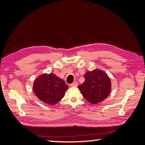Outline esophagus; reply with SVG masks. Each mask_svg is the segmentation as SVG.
<instances>
[{
	"mask_svg": "<svg viewBox=\"0 0 145 145\" xmlns=\"http://www.w3.org/2000/svg\"><path fill=\"white\" fill-rule=\"evenodd\" d=\"M70 86L72 87H76L78 86V83L76 82H73V83H72V84L70 85Z\"/></svg>",
	"mask_w": 145,
	"mask_h": 145,
	"instance_id": "obj_1",
	"label": "esophagus"
}]
</instances>
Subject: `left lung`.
<instances>
[{"label":"left lung","instance_id":"left-lung-1","mask_svg":"<svg viewBox=\"0 0 145 145\" xmlns=\"http://www.w3.org/2000/svg\"><path fill=\"white\" fill-rule=\"evenodd\" d=\"M85 82L78 88L89 103L97 104L108 96L112 84L109 76L103 70L95 69L84 75Z\"/></svg>","mask_w":145,"mask_h":145}]
</instances>
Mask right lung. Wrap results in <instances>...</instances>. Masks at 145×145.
<instances>
[{
	"label": "right lung",
	"instance_id": "right-lung-1",
	"mask_svg": "<svg viewBox=\"0 0 145 145\" xmlns=\"http://www.w3.org/2000/svg\"><path fill=\"white\" fill-rule=\"evenodd\" d=\"M68 88L63 80L52 73L38 76L33 85V92L39 99L50 105L62 99Z\"/></svg>",
	"mask_w": 145,
	"mask_h": 145
}]
</instances>
